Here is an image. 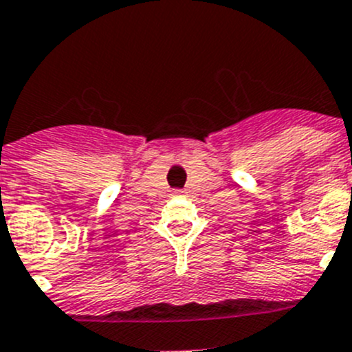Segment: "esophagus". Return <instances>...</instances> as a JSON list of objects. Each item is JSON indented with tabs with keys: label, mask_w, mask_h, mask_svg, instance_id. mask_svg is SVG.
Instances as JSON below:
<instances>
[{
	"label": "esophagus",
	"mask_w": 352,
	"mask_h": 352,
	"mask_svg": "<svg viewBox=\"0 0 352 352\" xmlns=\"http://www.w3.org/2000/svg\"><path fill=\"white\" fill-rule=\"evenodd\" d=\"M175 194H179V192H175Z\"/></svg>",
	"instance_id": "34e87169"
}]
</instances>
